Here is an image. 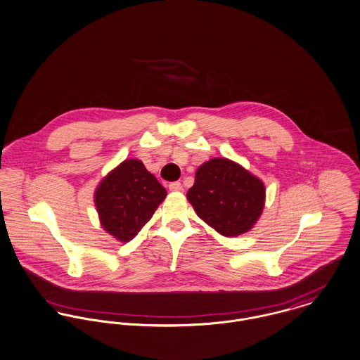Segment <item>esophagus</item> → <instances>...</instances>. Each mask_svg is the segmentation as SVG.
Returning a JSON list of instances; mask_svg holds the SVG:
<instances>
[{
  "label": "esophagus",
  "mask_w": 360,
  "mask_h": 360,
  "mask_svg": "<svg viewBox=\"0 0 360 360\" xmlns=\"http://www.w3.org/2000/svg\"><path fill=\"white\" fill-rule=\"evenodd\" d=\"M168 188H169L171 192H181V191H182L181 182H171V184L168 185Z\"/></svg>",
  "instance_id": "1"
}]
</instances>
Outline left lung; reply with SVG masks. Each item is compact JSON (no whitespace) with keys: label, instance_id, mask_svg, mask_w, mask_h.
<instances>
[{"label":"left lung","instance_id":"left-lung-1","mask_svg":"<svg viewBox=\"0 0 360 360\" xmlns=\"http://www.w3.org/2000/svg\"><path fill=\"white\" fill-rule=\"evenodd\" d=\"M196 214L225 238L254 228L265 207L264 182L243 165L214 158L200 165L186 193Z\"/></svg>","mask_w":360,"mask_h":360}]
</instances>
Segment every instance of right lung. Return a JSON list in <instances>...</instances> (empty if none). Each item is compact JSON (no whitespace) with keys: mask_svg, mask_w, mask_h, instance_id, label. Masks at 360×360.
Wrapping results in <instances>:
<instances>
[{"mask_svg":"<svg viewBox=\"0 0 360 360\" xmlns=\"http://www.w3.org/2000/svg\"><path fill=\"white\" fill-rule=\"evenodd\" d=\"M165 196L167 191L143 162L128 159L99 182L94 201L102 228L128 243L150 221Z\"/></svg>","mask_w":360,"mask_h":360,"instance_id":"right-lung-1","label":"right lung"}]
</instances>
